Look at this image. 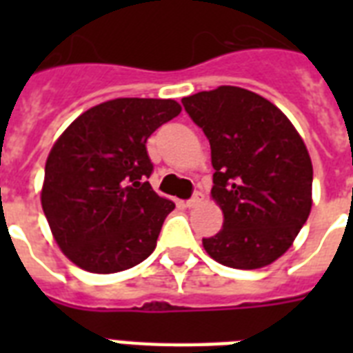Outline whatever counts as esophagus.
Masks as SVG:
<instances>
[{"label": "esophagus", "instance_id": "obj_1", "mask_svg": "<svg viewBox=\"0 0 353 353\" xmlns=\"http://www.w3.org/2000/svg\"><path fill=\"white\" fill-rule=\"evenodd\" d=\"M201 199H203V194L201 192H194V196L190 199H187V207L190 209V207H196V205L201 203Z\"/></svg>", "mask_w": 353, "mask_h": 353}]
</instances>
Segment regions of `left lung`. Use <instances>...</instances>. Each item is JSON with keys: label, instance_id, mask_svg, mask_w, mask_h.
Wrapping results in <instances>:
<instances>
[{"label": "left lung", "instance_id": "left-lung-1", "mask_svg": "<svg viewBox=\"0 0 353 353\" xmlns=\"http://www.w3.org/2000/svg\"><path fill=\"white\" fill-rule=\"evenodd\" d=\"M183 106L210 143L212 198L223 229L203 238L216 262L269 265L291 247L312 210L313 166L290 119L252 91L220 85L185 97Z\"/></svg>", "mask_w": 353, "mask_h": 353}]
</instances>
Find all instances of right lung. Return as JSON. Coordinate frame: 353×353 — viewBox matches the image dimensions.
Listing matches in <instances>:
<instances>
[{
    "label": "right lung",
    "instance_id": "1",
    "mask_svg": "<svg viewBox=\"0 0 353 353\" xmlns=\"http://www.w3.org/2000/svg\"><path fill=\"white\" fill-rule=\"evenodd\" d=\"M181 106L170 99H115L74 119L46 163L41 207L62 252L90 273H117L154 252L176 205L146 179V141Z\"/></svg>",
    "mask_w": 353,
    "mask_h": 353
}]
</instances>
